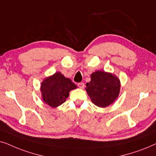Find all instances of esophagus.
<instances>
[{
  "instance_id": "1",
  "label": "esophagus",
  "mask_w": 156,
  "mask_h": 156,
  "mask_svg": "<svg viewBox=\"0 0 156 156\" xmlns=\"http://www.w3.org/2000/svg\"><path fill=\"white\" fill-rule=\"evenodd\" d=\"M78 86L80 88H81V89H83L85 87V85H84V83H79L78 84Z\"/></svg>"
}]
</instances>
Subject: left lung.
I'll use <instances>...</instances> for the list:
<instances>
[{"mask_svg": "<svg viewBox=\"0 0 156 156\" xmlns=\"http://www.w3.org/2000/svg\"><path fill=\"white\" fill-rule=\"evenodd\" d=\"M85 89L93 104L105 108L119 96L120 81L113 73L97 70L90 75V81L87 83Z\"/></svg>", "mask_w": 156, "mask_h": 156, "instance_id": "obj_1", "label": "left lung"}]
</instances>
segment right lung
<instances>
[{
	"label": "right lung",
	"instance_id": "obj_1",
	"mask_svg": "<svg viewBox=\"0 0 156 156\" xmlns=\"http://www.w3.org/2000/svg\"><path fill=\"white\" fill-rule=\"evenodd\" d=\"M77 88L69 78H66L61 72L55 73L46 77L41 84L42 100L51 108H57L66 102L70 90Z\"/></svg>",
	"mask_w": 156,
	"mask_h": 156
}]
</instances>
